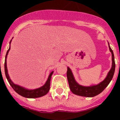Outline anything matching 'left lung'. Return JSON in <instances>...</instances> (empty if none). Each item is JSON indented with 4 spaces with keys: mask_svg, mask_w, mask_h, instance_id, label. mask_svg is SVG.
Wrapping results in <instances>:
<instances>
[{
    "mask_svg": "<svg viewBox=\"0 0 120 120\" xmlns=\"http://www.w3.org/2000/svg\"><path fill=\"white\" fill-rule=\"evenodd\" d=\"M108 44H109V48L110 52L112 53V67H111L109 71L108 72V75H107L105 79L98 84L96 85L90 86H84L80 85L75 80V77L73 76L71 70L68 67L67 76L70 89L73 94L77 95V96H83V97H94V96L99 94L100 93H101L106 88V86L109 85V83H110V82L111 81V80L112 79V77L114 76V72H115V63L113 51L110 47L109 44L108 43Z\"/></svg>",
    "mask_w": 120,
    "mask_h": 120,
    "instance_id": "8db88e82",
    "label": "left lung"
}]
</instances>
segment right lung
<instances>
[{
	"label": "right lung",
	"mask_w": 120,
	"mask_h": 120,
	"mask_svg": "<svg viewBox=\"0 0 120 120\" xmlns=\"http://www.w3.org/2000/svg\"><path fill=\"white\" fill-rule=\"evenodd\" d=\"M11 41L9 44H11ZM9 50H10V46H9V49L8 50L7 52H6V56H5V75H6V79L8 80V82H9L10 85L11 86V87L14 89L15 91L17 93H18L19 95L23 96V97L30 98H38V97H42V96H45V94H47V93L49 91L50 86L51 77H52V76L53 73V71L51 72L50 73L48 79H47V81H46L45 84L43 86H42L41 87L39 88L35 89V90H27V89L24 88L18 85L14 84L11 81L10 78H9V76L8 75V69H7V66H6V58H7V55H8Z\"/></svg>",
	"instance_id": "1"
}]
</instances>
